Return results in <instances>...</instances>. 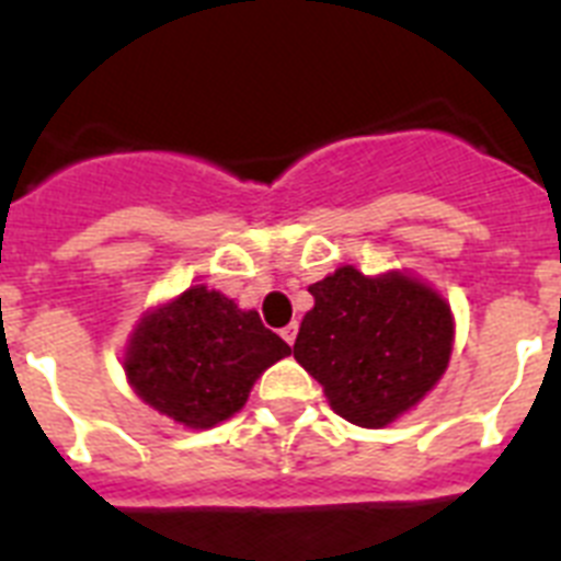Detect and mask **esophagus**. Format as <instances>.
I'll return each mask as SVG.
<instances>
[{"label": "esophagus", "instance_id": "34e87169", "mask_svg": "<svg viewBox=\"0 0 561 561\" xmlns=\"http://www.w3.org/2000/svg\"><path fill=\"white\" fill-rule=\"evenodd\" d=\"M280 337H284L286 343H289V346H291V343H295V337H298V323H295V320H291L289 327H286L284 332H280Z\"/></svg>", "mask_w": 561, "mask_h": 561}]
</instances>
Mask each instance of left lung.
I'll return each mask as SVG.
<instances>
[{
  "mask_svg": "<svg viewBox=\"0 0 561 561\" xmlns=\"http://www.w3.org/2000/svg\"><path fill=\"white\" fill-rule=\"evenodd\" d=\"M309 291L314 306L300 323L295 360L323 386L343 420L386 428L445 375L454 348L451 306L420 277L340 266Z\"/></svg>",
  "mask_w": 561,
  "mask_h": 561,
  "instance_id": "8db88e82",
  "label": "left lung"
}]
</instances>
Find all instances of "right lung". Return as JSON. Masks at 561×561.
Segmentation results:
<instances>
[{
  "mask_svg": "<svg viewBox=\"0 0 561 561\" xmlns=\"http://www.w3.org/2000/svg\"><path fill=\"white\" fill-rule=\"evenodd\" d=\"M289 354L255 309L198 284L144 312L124 348V371L150 409L204 431L238 414L257 377Z\"/></svg>",
  "mask_w": 561,
  "mask_h": 561,
  "instance_id": "obj_1",
  "label": "right lung"
}]
</instances>
